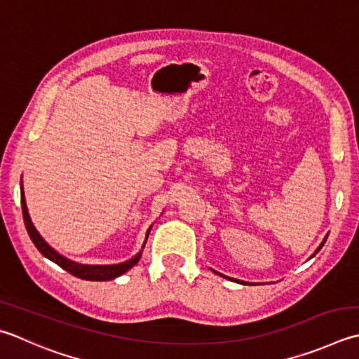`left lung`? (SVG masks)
<instances>
[{"instance_id":"8db88e82","label":"left lung","mask_w":359,"mask_h":359,"mask_svg":"<svg viewBox=\"0 0 359 359\" xmlns=\"http://www.w3.org/2000/svg\"><path fill=\"white\" fill-rule=\"evenodd\" d=\"M327 241V236H325V240L324 241H322V244L319 245V248H318V250H316L314 252V254H313V257L316 255V254H318V252L322 249V245H324V243ZM213 271V269H212ZM215 273H217V276H221V277H224V278H229V280H231V282H236V283H241V285H254V283H249V282H243V280H236V278H230V277H227V276H222V273H219V272H216V271H213Z\"/></svg>"}]
</instances>
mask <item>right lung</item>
<instances>
[{"label": "right lung", "mask_w": 359, "mask_h": 359, "mask_svg": "<svg viewBox=\"0 0 359 359\" xmlns=\"http://www.w3.org/2000/svg\"><path fill=\"white\" fill-rule=\"evenodd\" d=\"M21 210H23V219H25V226L27 233H29L32 243L35 244V248L39 249V252L43 257H46L48 259H51L53 263H55L57 266H60L62 269H65L67 272L72 273V276L77 277V278H82V280H90V282H107V280H114L119 276H123L124 272H128L130 268H133L138 263L140 257H142V252H138V254L128 259V262L124 263H119V264H81V263H76L72 262V259L65 258L63 255H60L59 252H55L51 245H49L43 238L40 236V233L37 230H35L34 224L29 217V213H27V207H26V201H25V193H23V185H21ZM149 230H147L146 233V240L143 243V248L147 241V236H149Z\"/></svg>", "instance_id": "obj_1"}]
</instances>
